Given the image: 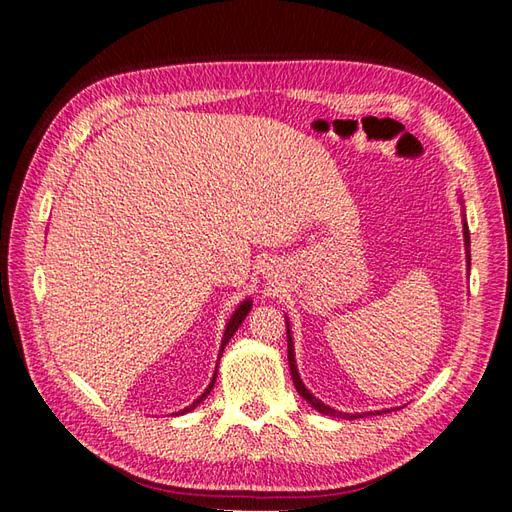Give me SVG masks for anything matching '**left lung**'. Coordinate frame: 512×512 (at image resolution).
<instances>
[{
	"label": "left lung",
	"instance_id": "8db88e82",
	"mask_svg": "<svg viewBox=\"0 0 512 512\" xmlns=\"http://www.w3.org/2000/svg\"><path fill=\"white\" fill-rule=\"evenodd\" d=\"M462 202V200H460ZM464 213V209H462ZM464 217V250H466V268L471 270V235H469V224H466V215ZM286 332H288V363H290V376H292V383H295L299 396L306 398V402H310V405L317 409L319 413H325V416H332V418H343V420H354V418H363V416H374V413H387L389 409H383V411H367V413H345V411H339L334 409L330 405H325V402H321L317 396L312 394V391L303 385V380L299 376V369H297V361H295V343H292V332H290V321L286 317Z\"/></svg>",
	"mask_w": 512,
	"mask_h": 512
}]
</instances>
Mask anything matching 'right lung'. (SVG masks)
<instances>
[{
    "label": "right lung",
    "instance_id": "1",
    "mask_svg": "<svg viewBox=\"0 0 512 512\" xmlns=\"http://www.w3.org/2000/svg\"><path fill=\"white\" fill-rule=\"evenodd\" d=\"M250 308H253V299H244L242 303H239V306L235 308V312H233V317L228 319V323H226V330H224V336H222V345H220V354H217V361H220V356H222V352H224V347H226V343L231 341V336L237 332V328L239 325H242V321L246 319V314L250 312ZM215 376H217V367H215V374H213V378H211V383H209V387L204 389V394L195 400V402H191L189 407H184L182 411H178V413H187V411H191V409H195L200 405V402L211 394V389H213V385H215ZM176 413V416H178Z\"/></svg>",
    "mask_w": 512,
    "mask_h": 512
}]
</instances>
